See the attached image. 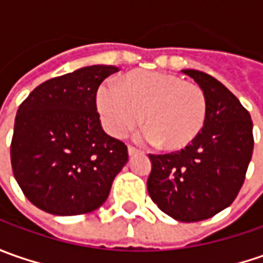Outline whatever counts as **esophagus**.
Masks as SVG:
<instances>
[{
    "label": "esophagus",
    "instance_id": "1",
    "mask_svg": "<svg viewBox=\"0 0 263 263\" xmlns=\"http://www.w3.org/2000/svg\"><path fill=\"white\" fill-rule=\"evenodd\" d=\"M127 152H128V155H136V154H139V149H136L135 146H128Z\"/></svg>",
    "mask_w": 263,
    "mask_h": 263
}]
</instances>
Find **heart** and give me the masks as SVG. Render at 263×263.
I'll list each match as a JSON object with an SVG mask.
<instances>
[{"mask_svg": "<svg viewBox=\"0 0 263 263\" xmlns=\"http://www.w3.org/2000/svg\"><path fill=\"white\" fill-rule=\"evenodd\" d=\"M96 105L112 136H126L142 120L147 140L167 151L193 143L206 123L205 90L159 71H132L120 79L118 86L101 85Z\"/></svg>", "mask_w": 263, "mask_h": 263, "instance_id": "b5f03b06", "label": "heart"}]
</instances>
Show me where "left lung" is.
<instances>
[{
  "label": "left lung",
  "instance_id": "1",
  "mask_svg": "<svg viewBox=\"0 0 263 263\" xmlns=\"http://www.w3.org/2000/svg\"><path fill=\"white\" fill-rule=\"evenodd\" d=\"M183 73L205 90L206 123L184 149L149 155L147 192L167 215L196 222L217 215L237 197L253 154V123L248 109L215 77L199 70Z\"/></svg>",
  "mask_w": 263,
  "mask_h": 263
}]
</instances>
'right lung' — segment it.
<instances>
[{
	"mask_svg": "<svg viewBox=\"0 0 263 263\" xmlns=\"http://www.w3.org/2000/svg\"><path fill=\"white\" fill-rule=\"evenodd\" d=\"M116 66H90L49 79L17 109L10 157L25 196L54 215L101 206L126 165L127 146L101 127L96 92Z\"/></svg>",
	"mask_w": 263,
	"mask_h": 263,
	"instance_id": "right-lung-1",
	"label": "right lung"
}]
</instances>
